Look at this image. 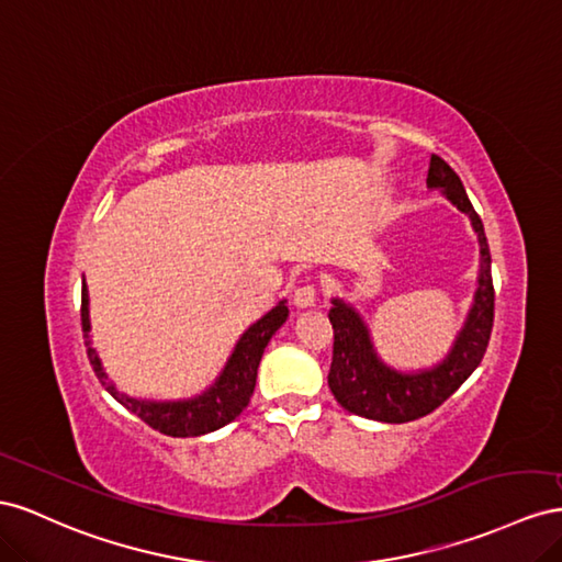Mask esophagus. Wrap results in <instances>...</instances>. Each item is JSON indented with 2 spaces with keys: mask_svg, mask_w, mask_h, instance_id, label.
Returning <instances> with one entry per match:
<instances>
[{
  "mask_svg": "<svg viewBox=\"0 0 562 562\" xmlns=\"http://www.w3.org/2000/svg\"><path fill=\"white\" fill-rule=\"evenodd\" d=\"M317 301V284L315 282H306L301 284L299 290L294 292V303L299 308H308Z\"/></svg>",
  "mask_w": 562,
  "mask_h": 562,
  "instance_id": "esophagus-1",
  "label": "esophagus"
}]
</instances>
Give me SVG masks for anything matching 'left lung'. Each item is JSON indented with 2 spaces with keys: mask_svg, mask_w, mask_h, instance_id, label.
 <instances>
[{
  "mask_svg": "<svg viewBox=\"0 0 562 562\" xmlns=\"http://www.w3.org/2000/svg\"><path fill=\"white\" fill-rule=\"evenodd\" d=\"M428 186L442 188L457 210L469 214L480 239V286L475 292V306L467 327L440 367L422 374H397L383 367L370 344V334L356 311L346 303L334 301L329 323L334 327V352L329 367V389L339 405L364 419L405 424L438 409L475 367L483 360L494 325V284H492V256L483 221L461 186L457 171L442 157L430 155Z\"/></svg>",
  "mask_w": 562,
  "mask_h": 562,
  "instance_id": "obj_1",
  "label": "left lung"
}]
</instances>
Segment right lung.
<instances>
[{"label":"right lung","mask_w":562,"mask_h":562,"mask_svg":"<svg viewBox=\"0 0 562 562\" xmlns=\"http://www.w3.org/2000/svg\"><path fill=\"white\" fill-rule=\"evenodd\" d=\"M87 286H82V331H85V346H87V358L93 367L95 376L108 389V393L122 403L126 409L134 412L140 422H146L150 428L165 432L171 438H192V436H204V432H212L221 426L231 424L235 416H239L254 393L256 386V372H259V362L263 350L270 341V336L276 334L282 325L290 308L280 306L272 308L268 315H263L259 323L251 325L243 339L237 341L233 358L228 360L226 370L218 376L216 386L195 400H188V403H143V400H134L122 395L112 383L108 381L101 360L95 356L89 341V308H87Z\"/></svg>","instance_id":"obj_1"}]
</instances>
